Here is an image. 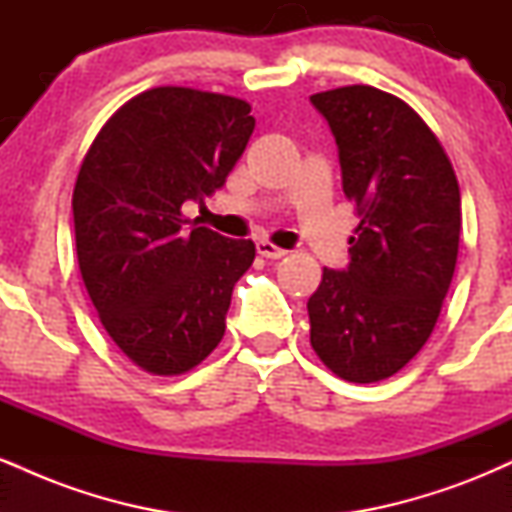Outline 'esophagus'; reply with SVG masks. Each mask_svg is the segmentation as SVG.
<instances>
[{
    "label": "esophagus",
    "instance_id": "34e87169",
    "mask_svg": "<svg viewBox=\"0 0 512 512\" xmlns=\"http://www.w3.org/2000/svg\"><path fill=\"white\" fill-rule=\"evenodd\" d=\"M257 252H260L262 257H267V260H281V257L286 255V250L274 245L272 240H260V243H257Z\"/></svg>",
    "mask_w": 512,
    "mask_h": 512
}]
</instances>
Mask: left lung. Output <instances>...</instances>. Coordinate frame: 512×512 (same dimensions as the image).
Wrapping results in <instances>:
<instances>
[{
  "instance_id": "1",
  "label": "left lung",
  "mask_w": 512,
  "mask_h": 512,
  "mask_svg": "<svg viewBox=\"0 0 512 512\" xmlns=\"http://www.w3.org/2000/svg\"><path fill=\"white\" fill-rule=\"evenodd\" d=\"M330 122L344 195L356 207L344 272L322 269L308 301L310 344L349 383H378L424 349L460 248V185L411 105L373 86L310 96Z\"/></svg>"
}]
</instances>
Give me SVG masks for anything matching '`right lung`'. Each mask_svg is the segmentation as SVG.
I'll list each match as a JSON object with an SVG mask.
<instances>
[{
  "instance_id": "right-lung-1",
  "label": "right lung",
  "mask_w": 512,
  "mask_h": 512,
  "mask_svg": "<svg viewBox=\"0 0 512 512\" xmlns=\"http://www.w3.org/2000/svg\"><path fill=\"white\" fill-rule=\"evenodd\" d=\"M250 103L158 86L117 108L88 146L72 209L81 279L101 325L134 366L182 375L226 332L252 240L187 226L182 204L226 182L255 129Z\"/></svg>"
}]
</instances>
